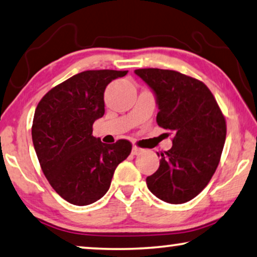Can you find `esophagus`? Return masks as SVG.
Listing matches in <instances>:
<instances>
[{
	"instance_id": "obj_1",
	"label": "esophagus",
	"mask_w": 257,
	"mask_h": 257,
	"mask_svg": "<svg viewBox=\"0 0 257 257\" xmlns=\"http://www.w3.org/2000/svg\"><path fill=\"white\" fill-rule=\"evenodd\" d=\"M142 151H143V149H141V148L134 146L133 149H132V154L133 155H140L141 153H142Z\"/></svg>"
}]
</instances>
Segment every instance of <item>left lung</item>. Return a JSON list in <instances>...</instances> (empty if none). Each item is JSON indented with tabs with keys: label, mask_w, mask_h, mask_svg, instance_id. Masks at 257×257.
Here are the masks:
<instances>
[{
	"label": "left lung",
	"mask_w": 257,
	"mask_h": 257,
	"mask_svg": "<svg viewBox=\"0 0 257 257\" xmlns=\"http://www.w3.org/2000/svg\"><path fill=\"white\" fill-rule=\"evenodd\" d=\"M135 74L154 92L157 123L172 135V148L157 153L160 168L147 177L148 189L169 204L197 197L218 168L226 121L204 82L171 70L140 68Z\"/></svg>",
	"instance_id": "1"
}]
</instances>
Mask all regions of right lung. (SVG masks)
<instances>
[{
	"instance_id": "add662e5",
	"label": "right lung",
	"mask_w": 257,
	"mask_h": 257,
	"mask_svg": "<svg viewBox=\"0 0 257 257\" xmlns=\"http://www.w3.org/2000/svg\"><path fill=\"white\" fill-rule=\"evenodd\" d=\"M128 71L78 73L53 87L36 108L32 142L50 185L70 204L86 206L109 190L116 166L129 156L132 143L106 144L92 135L104 114L103 93Z\"/></svg>"
}]
</instances>
